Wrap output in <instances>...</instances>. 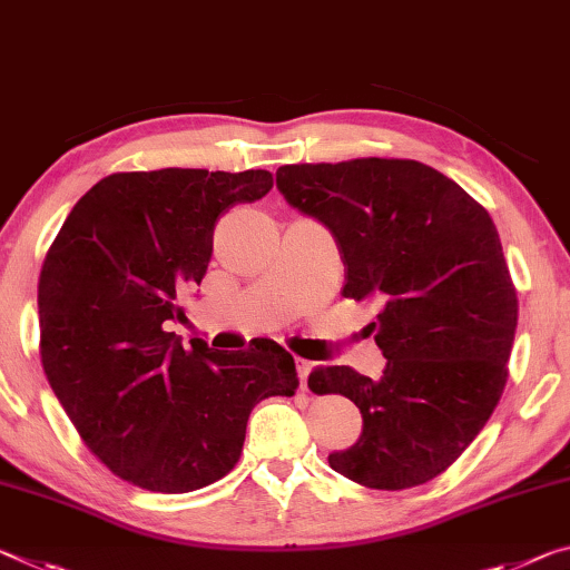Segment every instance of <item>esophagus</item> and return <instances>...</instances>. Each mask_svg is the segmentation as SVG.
<instances>
[{"label": "esophagus", "instance_id": "34e87169", "mask_svg": "<svg viewBox=\"0 0 570 570\" xmlns=\"http://www.w3.org/2000/svg\"><path fill=\"white\" fill-rule=\"evenodd\" d=\"M295 366H297V379H301V389H307V373H311V361L295 358Z\"/></svg>", "mask_w": 570, "mask_h": 570}]
</instances>
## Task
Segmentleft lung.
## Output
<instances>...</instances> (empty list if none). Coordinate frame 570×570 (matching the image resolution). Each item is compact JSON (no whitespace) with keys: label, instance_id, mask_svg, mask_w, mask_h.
Instances as JSON below:
<instances>
[{"label":"left lung","instance_id":"left-lung-1","mask_svg":"<svg viewBox=\"0 0 570 570\" xmlns=\"http://www.w3.org/2000/svg\"><path fill=\"white\" fill-rule=\"evenodd\" d=\"M277 189L333 232L343 295L381 305L371 333L384 376L318 366L307 379L363 416L358 442L328 454L331 468L373 490L434 480L488 424L508 381L518 295L488 209L409 158L279 166Z\"/></svg>","mask_w":570,"mask_h":570}]
</instances>
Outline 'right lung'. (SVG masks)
<instances>
[{"label": "right lung", "mask_w": 570, "mask_h": 570, "mask_svg": "<svg viewBox=\"0 0 570 570\" xmlns=\"http://www.w3.org/2000/svg\"><path fill=\"white\" fill-rule=\"evenodd\" d=\"M273 174L161 169L110 174L75 204L45 257L40 356L88 450L138 488L191 492L222 480L267 396H293L295 361L259 351L181 346L166 331L176 295L199 285L214 224L263 199Z\"/></svg>", "instance_id": "obj_1"}]
</instances>
